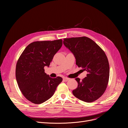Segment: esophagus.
Returning a JSON list of instances; mask_svg holds the SVG:
<instances>
[{
	"label": "esophagus",
	"mask_w": 128,
	"mask_h": 128,
	"mask_svg": "<svg viewBox=\"0 0 128 128\" xmlns=\"http://www.w3.org/2000/svg\"><path fill=\"white\" fill-rule=\"evenodd\" d=\"M69 80H70V78H63V81L65 82L68 81Z\"/></svg>",
	"instance_id": "1"
}]
</instances>
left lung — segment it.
<instances>
[{
  "instance_id": "left-lung-1",
  "label": "left lung",
  "mask_w": 128,
  "mask_h": 128,
  "mask_svg": "<svg viewBox=\"0 0 128 128\" xmlns=\"http://www.w3.org/2000/svg\"><path fill=\"white\" fill-rule=\"evenodd\" d=\"M63 44L74 56L76 65L88 72L82 80L75 79L78 86L72 94L84 102L94 101L103 95L108 82L110 65L105 52L86 37L65 38Z\"/></svg>"
}]
</instances>
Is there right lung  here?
Here are the masks:
<instances>
[{"label":"right lung","mask_w":128,"mask_h":128,"mask_svg":"<svg viewBox=\"0 0 128 128\" xmlns=\"http://www.w3.org/2000/svg\"><path fill=\"white\" fill-rule=\"evenodd\" d=\"M62 40L33 42L26 47L16 65V76L23 96L31 102L41 104L54 93L62 78L50 77L44 67H49L56 53L62 46Z\"/></svg>","instance_id":"right-lung-1"}]
</instances>
